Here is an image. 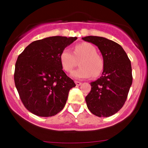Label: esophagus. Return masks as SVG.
Instances as JSON below:
<instances>
[{"mask_svg": "<svg viewBox=\"0 0 148 148\" xmlns=\"http://www.w3.org/2000/svg\"><path fill=\"white\" fill-rule=\"evenodd\" d=\"M75 84H76V86H81V82H80V81H75Z\"/></svg>", "mask_w": 148, "mask_h": 148, "instance_id": "1", "label": "esophagus"}]
</instances>
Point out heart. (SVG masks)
<instances>
[{
	"instance_id": "1",
	"label": "heart",
	"mask_w": 148,
	"mask_h": 148,
	"mask_svg": "<svg viewBox=\"0 0 148 148\" xmlns=\"http://www.w3.org/2000/svg\"><path fill=\"white\" fill-rule=\"evenodd\" d=\"M79 68L71 73V76L76 79H85L97 77L102 72L104 62L97 51L95 46L89 42L77 44L72 52L68 48L64 49L60 54V61L62 69L69 72L76 65L77 59H80Z\"/></svg>"
}]
</instances>
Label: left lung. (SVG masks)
Returning a JSON list of instances; mask_svg holds the SVG:
<instances>
[{"label":"left lung","mask_w":148,"mask_h":148,"mask_svg":"<svg viewBox=\"0 0 148 148\" xmlns=\"http://www.w3.org/2000/svg\"><path fill=\"white\" fill-rule=\"evenodd\" d=\"M96 45L103 56L101 76L90 83L91 90L86 97L90 111L98 117H109L122 108L132 84L131 61L123 47L102 37H82Z\"/></svg>","instance_id":"left-lung-1"}]
</instances>
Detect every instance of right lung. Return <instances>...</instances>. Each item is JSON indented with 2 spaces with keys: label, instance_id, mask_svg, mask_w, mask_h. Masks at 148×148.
Masks as SVG:
<instances>
[{
  "label": "right lung",
  "instance_id": "right-lung-1",
  "mask_svg": "<svg viewBox=\"0 0 148 148\" xmlns=\"http://www.w3.org/2000/svg\"><path fill=\"white\" fill-rule=\"evenodd\" d=\"M77 39L53 36L25 47L15 64L14 83L24 106L33 114L51 117L63 109L74 81L62 70L60 54Z\"/></svg>",
  "mask_w": 148,
  "mask_h": 148
}]
</instances>
